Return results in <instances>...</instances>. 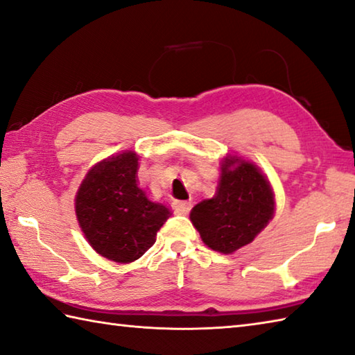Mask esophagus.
<instances>
[{
  "mask_svg": "<svg viewBox=\"0 0 355 355\" xmlns=\"http://www.w3.org/2000/svg\"><path fill=\"white\" fill-rule=\"evenodd\" d=\"M191 210V202H189V200H175L173 202V211L176 213V215H180V216H187Z\"/></svg>",
  "mask_w": 355,
  "mask_h": 355,
  "instance_id": "1",
  "label": "esophagus"
}]
</instances>
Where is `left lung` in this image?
<instances>
[{
    "label": "left lung",
    "instance_id": "1",
    "mask_svg": "<svg viewBox=\"0 0 355 355\" xmlns=\"http://www.w3.org/2000/svg\"><path fill=\"white\" fill-rule=\"evenodd\" d=\"M220 171L216 196L199 202L190 219L210 249L232 253L264 229L275 200L267 179L253 164L233 156L224 160Z\"/></svg>",
    "mask_w": 355,
    "mask_h": 355
}]
</instances>
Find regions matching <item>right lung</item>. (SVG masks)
Returning <instances> with one entry per match:
<instances>
[{
    "label": "right lung",
    "mask_w": 355,
    "mask_h": 355,
    "mask_svg": "<svg viewBox=\"0 0 355 355\" xmlns=\"http://www.w3.org/2000/svg\"><path fill=\"white\" fill-rule=\"evenodd\" d=\"M137 155L112 156L92 166L77 191L76 213L86 239L100 255L131 263L156 243L157 230L170 215L151 202L136 182Z\"/></svg>",
    "instance_id": "right-lung-1"
}]
</instances>
